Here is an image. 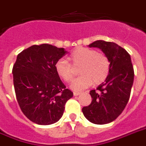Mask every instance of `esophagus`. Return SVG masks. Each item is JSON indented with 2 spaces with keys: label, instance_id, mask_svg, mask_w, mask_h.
<instances>
[{
  "label": "esophagus",
  "instance_id": "obj_1",
  "mask_svg": "<svg viewBox=\"0 0 146 146\" xmlns=\"http://www.w3.org/2000/svg\"><path fill=\"white\" fill-rule=\"evenodd\" d=\"M73 94H74V96H78L81 94V93H80V92H77V91H74Z\"/></svg>",
  "mask_w": 146,
  "mask_h": 146
}]
</instances>
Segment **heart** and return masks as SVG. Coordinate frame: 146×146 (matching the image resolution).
<instances>
[{"mask_svg":"<svg viewBox=\"0 0 146 146\" xmlns=\"http://www.w3.org/2000/svg\"><path fill=\"white\" fill-rule=\"evenodd\" d=\"M68 59L71 64L63 58L58 59L55 64V71L61 79L65 82H70L74 78V68L80 67L78 73L81 75L74 79L71 84L74 91H82L93 82L94 84H100L109 75V58L94 49L78 47L70 53Z\"/></svg>","mask_w":146,"mask_h":146,"instance_id":"heart-1","label":"heart"}]
</instances>
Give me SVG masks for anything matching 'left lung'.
<instances>
[{
	"mask_svg": "<svg viewBox=\"0 0 146 146\" xmlns=\"http://www.w3.org/2000/svg\"><path fill=\"white\" fill-rule=\"evenodd\" d=\"M97 47L109 58L110 71L105 82L92 90L91 104L82 108L84 116L94 124L111 123L121 114L130 97L134 70L130 55L117 44L97 40L89 45Z\"/></svg>",
	"mask_w": 146,
	"mask_h": 146,
	"instance_id": "1",
	"label": "left lung"
}]
</instances>
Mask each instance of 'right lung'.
<instances>
[{
	"label": "right lung",
	"instance_id": "add662e5",
	"mask_svg": "<svg viewBox=\"0 0 146 146\" xmlns=\"http://www.w3.org/2000/svg\"><path fill=\"white\" fill-rule=\"evenodd\" d=\"M66 51L49 44L33 45L19 53L12 73L18 104L35 123L50 125L61 119L73 97L55 71Z\"/></svg>",
	"mask_w": 146,
	"mask_h": 146
}]
</instances>
